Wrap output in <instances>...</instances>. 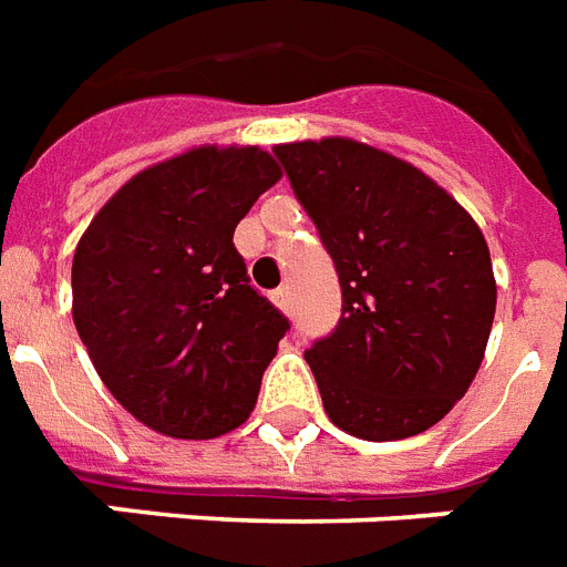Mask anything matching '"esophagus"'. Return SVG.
Wrapping results in <instances>:
<instances>
[{
    "label": "esophagus",
    "instance_id": "1",
    "mask_svg": "<svg viewBox=\"0 0 567 567\" xmlns=\"http://www.w3.org/2000/svg\"><path fill=\"white\" fill-rule=\"evenodd\" d=\"M274 302H276V309L279 311H285V315H288V311H291V288H276L274 291Z\"/></svg>",
    "mask_w": 567,
    "mask_h": 567
}]
</instances>
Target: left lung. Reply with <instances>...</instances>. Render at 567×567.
<instances>
[{
  "instance_id": "left-lung-1",
  "label": "left lung",
  "mask_w": 567,
  "mask_h": 567,
  "mask_svg": "<svg viewBox=\"0 0 567 567\" xmlns=\"http://www.w3.org/2000/svg\"><path fill=\"white\" fill-rule=\"evenodd\" d=\"M341 282V320L306 350L323 409L364 441L430 430L465 396L497 285L474 217L403 158L350 137L274 146Z\"/></svg>"
}]
</instances>
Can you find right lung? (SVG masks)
<instances>
[{"label": "right lung", "mask_w": 567, "mask_h": 567, "mask_svg": "<svg viewBox=\"0 0 567 567\" xmlns=\"http://www.w3.org/2000/svg\"><path fill=\"white\" fill-rule=\"evenodd\" d=\"M282 179L258 146H194L102 205L73 256V320L114 400L171 439L247 421L288 320L231 244Z\"/></svg>", "instance_id": "right-lung-1"}]
</instances>
